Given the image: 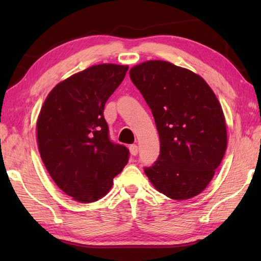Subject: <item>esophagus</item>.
Here are the masks:
<instances>
[{
  "instance_id": "34e87169",
  "label": "esophagus",
  "mask_w": 261,
  "mask_h": 261,
  "mask_svg": "<svg viewBox=\"0 0 261 261\" xmlns=\"http://www.w3.org/2000/svg\"><path fill=\"white\" fill-rule=\"evenodd\" d=\"M129 150H130V153L132 154V156H137L138 153V146L137 145H131L129 147Z\"/></svg>"
}]
</instances>
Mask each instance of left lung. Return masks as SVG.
I'll list each match as a JSON object with an SVG mask.
<instances>
[{
    "mask_svg": "<svg viewBox=\"0 0 261 261\" xmlns=\"http://www.w3.org/2000/svg\"><path fill=\"white\" fill-rule=\"evenodd\" d=\"M130 79L151 109L159 134V157L145 167L149 180L173 199L198 195L228 145L224 114L212 88L201 76L164 60L135 66Z\"/></svg>",
    "mask_w": 261,
    "mask_h": 261,
    "instance_id": "left-lung-1",
    "label": "left lung"
}]
</instances>
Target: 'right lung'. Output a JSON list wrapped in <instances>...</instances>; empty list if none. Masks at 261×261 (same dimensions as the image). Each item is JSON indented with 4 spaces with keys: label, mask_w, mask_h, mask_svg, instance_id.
I'll return each instance as SVG.
<instances>
[{
    "label": "right lung",
    "mask_w": 261,
    "mask_h": 261,
    "mask_svg": "<svg viewBox=\"0 0 261 261\" xmlns=\"http://www.w3.org/2000/svg\"><path fill=\"white\" fill-rule=\"evenodd\" d=\"M127 68L101 64L71 75L53 88L40 110L41 159L56 185L77 202L92 203L107 195L129 160V149L110 140L103 115Z\"/></svg>",
    "instance_id": "add662e5"
}]
</instances>
